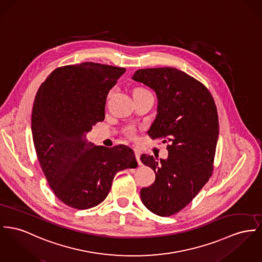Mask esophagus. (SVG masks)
Here are the masks:
<instances>
[{
    "mask_svg": "<svg viewBox=\"0 0 262 262\" xmlns=\"http://www.w3.org/2000/svg\"><path fill=\"white\" fill-rule=\"evenodd\" d=\"M135 157H136V160H137L138 164L142 165V163H141V161H140V153L137 150H135Z\"/></svg>",
    "mask_w": 262,
    "mask_h": 262,
    "instance_id": "obj_1",
    "label": "esophagus"
}]
</instances>
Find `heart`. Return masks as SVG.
<instances>
[{
    "label": "heart",
    "mask_w": 262,
    "mask_h": 262,
    "mask_svg": "<svg viewBox=\"0 0 262 262\" xmlns=\"http://www.w3.org/2000/svg\"><path fill=\"white\" fill-rule=\"evenodd\" d=\"M139 89H142V88H137V89H135V90H139ZM126 133H127V135H128V136H130V137H133V136L135 135V130H134V128H132V127H129V128H127V130H126Z\"/></svg>",
    "instance_id": "heart-1"
}]
</instances>
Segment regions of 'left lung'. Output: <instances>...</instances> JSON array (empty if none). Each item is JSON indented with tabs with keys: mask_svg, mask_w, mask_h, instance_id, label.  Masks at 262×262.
I'll list each match as a JSON object with an SVG mask.
<instances>
[{
	"mask_svg": "<svg viewBox=\"0 0 262 262\" xmlns=\"http://www.w3.org/2000/svg\"><path fill=\"white\" fill-rule=\"evenodd\" d=\"M132 79L157 95V115L148 134L168 143V158L143 154L141 162L154 170L156 180L141 189L144 206L160 216L184 209L207 184L219 138V116L208 88L174 68L136 70Z\"/></svg>",
	"mask_w": 262,
	"mask_h": 262,
	"instance_id": "left-lung-1",
	"label": "left lung"
}]
</instances>
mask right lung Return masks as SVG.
<instances>
[{
	"mask_svg": "<svg viewBox=\"0 0 262 262\" xmlns=\"http://www.w3.org/2000/svg\"><path fill=\"white\" fill-rule=\"evenodd\" d=\"M94 62L53 70L35 95L32 133L41 170L56 198L88 209L106 199L114 176L138 166L125 145L94 146L86 135L105 118L108 92L125 72Z\"/></svg>",
	"mask_w": 262,
	"mask_h": 262,
	"instance_id": "right-lung-1",
	"label": "right lung"
}]
</instances>
